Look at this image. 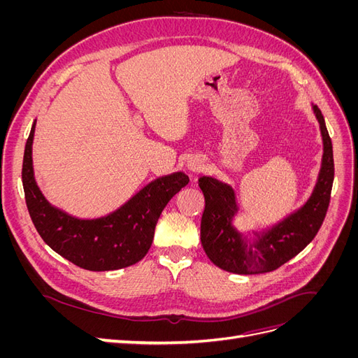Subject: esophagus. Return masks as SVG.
Wrapping results in <instances>:
<instances>
[{"label": "esophagus", "instance_id": "34e87169", "mask_svg": "<svg viewBox=\"0 0 358 358\" xmlns=\"http://www.w3.org/2000/svg\"><path fill=\"white\" fill-rule=\"evenodd\" d=\"M187 167L189 171H199L201 169V161L200 159H189Z\"/></svg>", "mask_w": 358, "mask_h": 358}]
</instances>
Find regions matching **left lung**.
Wrapping results in <instances>:
<instances>
[{"instance_id":"obj_1","label":"left lung","mask_w":358,"mask_h":358,"mask_svg":"<svg viewBox=\"0 0 358 358\" xmlns=\"http://www.w3.org/2000/svg\"><path fill=\"white\" fill-rule=\"evenodd\" d=\"M312 110L322 136V159L317 185L300 209L270 229L252 231V241L233 225V218L239 210L234 189L229 183L210 176L199 179L206 203L200 227L201 245L215 266L237 275L272 272L303 251L317 236L329 209L334 162L324 116L315 104H312Z\"/></svg>"}]
</instances>
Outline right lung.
I'll return each instance as SVG.
<instances>
[{"mask_svg":"<svg viewBox=\"0 0 358 358\" xmlns=\"http://www.w3.org/2000/svg\"><path fill=\"white\" fill-rule=\"evenodd\" d=\"M36 121L25 145L22 183L25 201L41 239L73 264L92 272L133 266L154 241L155 225L170 199L189 182L183 171L152 180L121 208L95 220H80L52 206L40 191L32 169V138Z\"/></svg>","mask_w":358,"mask_h":358,"instance_id":"1","label":"right lung"}]
</instances>
